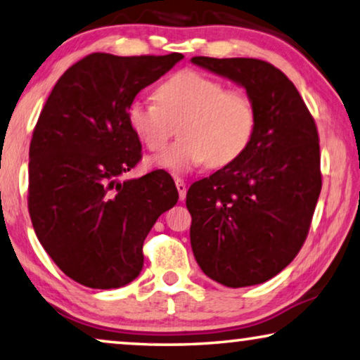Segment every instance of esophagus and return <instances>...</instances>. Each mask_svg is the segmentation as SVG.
I'll use <instances>...</instances> for the list:
<instances>
[{"label": "esophagus", "mask_w": 360, "mask_h": 360, "mask_svg": "<svg viewBox=\"0 0 360 360\" xmlns=\"http://www.w3.org/2000/svg\"><path fill=\"white\" fill-rule=\"evenodd\" d=\"M175 185H176V190H179L180 200L184 201L186 198V184L181 179H175Z\"/></svg>", "instance_id": "1"}]
</instances>
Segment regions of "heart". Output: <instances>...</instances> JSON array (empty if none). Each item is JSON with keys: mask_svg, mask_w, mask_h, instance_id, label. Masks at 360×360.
I'll list each match as a JSON object with an SVG mask.
<instances>
[{"mask_svg": "<svg viewBox=\"0 0 360 360\" xmlns=\"http://www.w3.org/2000/svg\"><path fill=\"white\" fill-rule=\"evenodd\" d=\"M158 102L134 101L128 107L129 128L153 153L162 150L180 123V141L153 159L155 167L186 174L210 162L214 167L236 160L252 143L257 129V105L245 91L205 72H175L155 91Z\"/></svg>", "mask_w": 360, "mask_h": 360, "instance_id": "b5f03b06", "label": "heart"}]
</instances>
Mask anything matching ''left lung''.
<instances>
[{"mask_svg": "<svg viewBox=\"0 0 360 360\" xmlns=\"http://www.w3.org/2000/svg\"><path fill=\"white\" fill-rule=\"evenodd\" d=\"M191 63L242 86L258 113L243 154L186 193L193 255L219 284H262L292 262L309 233L321 190L316 124L289 77L266 61Z\"/></svg>", "mask_w": 360, "mask_h": 360, "instance_id": "8db88e82", "label": "left lung"}]
</instances>
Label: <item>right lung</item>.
<instances>
[{
  "label": "right lung",
  "mask_w": 360,
  "mask_h": 360,
  "mask_svg": "<svg viewBox=\"0 0 360 360\" xmlns=\"http://www.w3.org/2000/svg\"><path fill=\"white\" fill-rule=\"evenodd\" d=\"M181 58L87 55L46 98L29 149V214L41 247L76 283L115 289L136 279L144 238L179 201L167 172L118 176L141 159L128 107Z\"/></svg>",
  "instance_id": "add662e5"
}]
</instances>
